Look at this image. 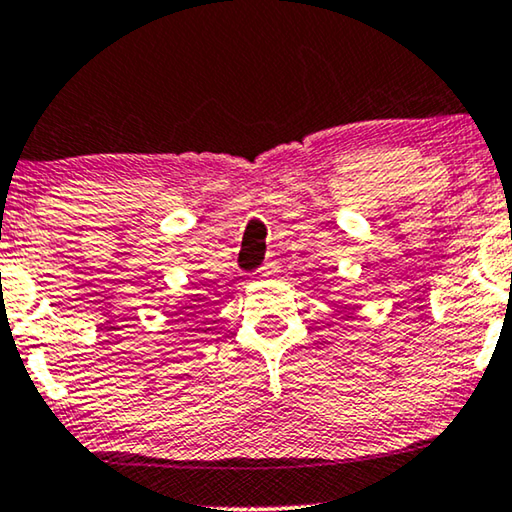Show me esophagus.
<instances>
[{
  "mask_svg": "<svg viewBox=\"0 0 512 512\" xmlns=\"http://www.w3.org/2000/svg\"><path fill=\"white\" fill-rule=\"evenodd\" d=\"M272 272H277V265H275V263H265L263 268H261V275H263V277L272 275Z\"/></svg>",
  "mask_w": 512,
  "mask_h": 512,
  "instance_id": "esophagus-1",
  "label": "esophagus"
}]
</instances>
